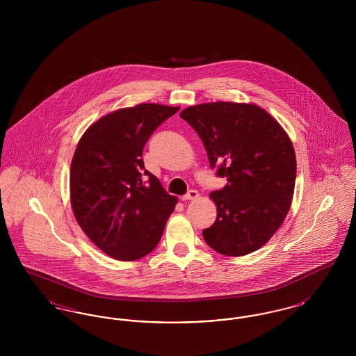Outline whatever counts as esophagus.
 <instances>
[{"mask_svg":"<svg viewBox=\"0 0 356 356\" xmlns=\"http://www.w3.org/2000/svg\"><path fill=\"white\" fill-rule=\"evenodd\" d=\"M196 197H199V192H197L196 189H189L186 195L181 196V200H184V202H186V200H193V199H196Z\"/></svg>","mask_w":356,"mask_h":356,"instance_id":"obj_1","label":"esophagus"}]
</instances>
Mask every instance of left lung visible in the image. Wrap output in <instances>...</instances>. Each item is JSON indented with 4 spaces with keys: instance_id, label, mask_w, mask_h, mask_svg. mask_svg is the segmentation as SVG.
I'll list each match as a JSON object with an SVG mask.
<instances>
[{
    "instance_id": "8db88e82",
    "label": "left lung",
    "mask_w": 356,
    "mask_h": 356,
    "mask_svg": "<svg viewBox=\"0 0 356 356\" xmlns=\"http://www.w3.org/2000/svg\"><path fill=\"white\" fill-rule=\"evenodd\" d=\"M180 118L202 138L216 176L228 181L211 193L218 216L203 231L205 243L227 256L254 252L279 229L291 207L296 179L291 140L252 104H200Z\"/></svg>"
}]
</instances>
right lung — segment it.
Listing matches in <instances>:
<instances>
[{
	"mask_svg": "<svg viewBox=\"0 0 356 356\" xmlns=\"http://www.w3.org/2000/svg\"><path fill=\"white\" fill-rule=\"evenodd\" d=\"M177 106L140 104L104 116L85 132L70 165L76 220L102 252L131 261L163 236L177 199L145 170L143 149Z\"/></svg>",
	"mask_w": 356,
	"mask_h": 356,
	"instance_id": "1",
	"label": "right lung"
}]
</instances>
